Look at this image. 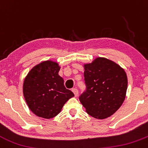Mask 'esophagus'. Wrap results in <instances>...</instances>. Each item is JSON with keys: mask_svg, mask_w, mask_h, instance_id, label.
<instances>
[{"mask_svg": "<svg viewBox=\"0 0 148 148\" xmlns=\"http://www.w3.org/2000/svg\"><path fill=\"white\" fill-rule=\"evenodd\" d=\"M72 91L74 93L75 96H78V90H77V88H73Z\"/></svg>", "mask_w": 148, "mask_h": 148, "instance_id": "obj_1", "label": "esophagus"}]
</instances>
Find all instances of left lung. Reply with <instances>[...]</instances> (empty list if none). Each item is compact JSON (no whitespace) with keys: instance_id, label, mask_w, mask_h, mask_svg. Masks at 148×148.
Listing matches in <instances>:
<instances>
[{"instance_id":"obj_1","label":"left lung","mask_w":148,"mask_h":148,"mask_svg":"<svg viewBox=\"0 0 148 148\" xmlns=\"http://www.w3.org/2000/svg\"><path fill=\"white\" fill-rule=\"evenodd\" d=\"M86 90L79 100L89 115L96 119L112 116L122 106L127 89V77L119 65L98 58L84 65Z\"/></svg>"}]
</instances>
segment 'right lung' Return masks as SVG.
<instances>
[{
	"label": "right lung",
	"instance_id": "add662e5",
	"mask_svg": "<svg viewBox=\"0 0 148 148\" xmlns=\"http://www.w3.org/2000/svg\"><path fill=\"white\" fill-rule=\"evenodd\" d=\"M60 67L52 61H45L32 68L24 82L23 92L30 110L39 117L51 119L60 112L74 93L64 86L58 75Z\"/></svg>",
	"mask_w": 148,
	"mask_h": 148
}]
</instances>
